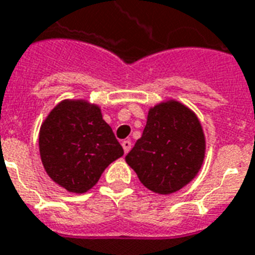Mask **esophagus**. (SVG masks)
<instances>
[{"label":"esophagus","mask_w":255,"mask_h":255,"mask_svg":"<svg viewBox=\"0 0 255 255\" xmlns=\"http://www.w3.org/2000/svg\"><path fill=\"white\" fill-rule=\"evenodd\" d=\"M122 147H123L124 149V153H128L132 147V143L129 141V140H123V141H122Z\"/></svg>","instance_id":"34e87169"}]
</instances>
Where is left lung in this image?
<instances>
[{"mask_svg":"<svg viewBox=\"0 0 255 255\" xmlns=\"http://www.w3.org/2000/svg\"><path fill=\"white\" fill-rule=\"evenodd\" d=\"M205 136L192 110L177 100L149 108L143 135L126 161L145 188L159 194L177 192L201 169Z\"/></svg>","mask_w":255,"mask_h":255,"instance_id":"8db88e82","label":"left lung"}]
</instances>
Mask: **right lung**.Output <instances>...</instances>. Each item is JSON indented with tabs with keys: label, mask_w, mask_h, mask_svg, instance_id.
<instances>
[{
	"label": "right lung",
	"mask_w": 255,
	"mask_h": 255,
	"mask_svg": "<svg viewBox=\"0 0 255 255\" xmlns=\"http://www.w3.org/2000/svg\"><path fill=\"white\" fill-rule=\"evenodd\" d=\"M39 153L54 182L71 193H85L124 151L99 106L66 99L42 123Z\"/></svg>",
	"instance_id": "obj_1"
}]
</instances>
